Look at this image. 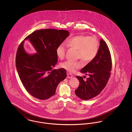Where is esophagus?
Segmentation results:
<instances>
[{"label": "esophagus", "mask_w": 132, "mask_h": 132, "mask_svg": "<svg viewBox=\"0 0 132 132\" xmlns=\"http://www.w3.org/2000/svg\"><path fill=\"white\" fill-rule=\"evenodd\" d=\"M73 77V75L71 74V73H67V78H72Z\"/></svg>", "instance_id": "1"}]
</instances>
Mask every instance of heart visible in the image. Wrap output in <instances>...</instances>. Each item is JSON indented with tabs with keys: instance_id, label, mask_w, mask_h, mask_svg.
I'll return each mask as SVG.
<instances>
[{
	"instance_id": "heart-1",
	"label": "heart",
	"mask_w": 132,
	"mask_h": 132,
	"mask_svg": "<svg viewBox=\"0 0 132 132\" xmlns=\"http://www.w3.org/2000/svg\"><path fill=\"white\" fill-rule=\"evenodd\" d=\"M66 45L61 44L56 49L57 57L63 59L65 56L67 47L77 50V58L81 59L84 63H88L96 56L100 44L97 38L93 36L77 35L68 38L65 42ZM82 66L80 61H66L61 64V67L70 72H73Z\"/></svg>"
}]
</instances>
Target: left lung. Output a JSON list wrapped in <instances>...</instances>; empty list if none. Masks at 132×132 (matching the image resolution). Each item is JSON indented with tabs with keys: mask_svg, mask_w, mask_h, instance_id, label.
Returning <instances> with one entry per match:
<instances>
[{
	"mask_svg": "<svg viewBox=\"0 0 132 132\" xmlns=\"http://www.w3.org/2000/svg\"><path fill=\"white\" fill-rule=\"evenodd\" d=\"M112 60L105 42L101 39L97 54L91 62L80 71L89 77L86 81L77 76L80 84L75 91L78 97L84 101L92 99L100 94L105 87L111 75Z\"/></svg>",
	"mask_w": 132,
	"mask_h": 132,
	"instance_id": "obj_1",
	"label": "left lung"
}]
</instances>
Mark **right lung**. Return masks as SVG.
Segmentation results:
<instances>
[{"instance_id": "add662e5", "label": "right lung", "mask_w": 132, "mask_h": 132, "mask_svg": "<svg viewBox=\"0 0 132 132\" xmlns=\"http://www.w3.org/2000/svg\"><path fill=\"white\" fill-rule=\"evenodd\" d=\"M64 30L46 29L34 31L25 38L29 39L38 53L27 54L24 41L19 45L16 56V66L20 79L26 90L41 100L55 94L59 82L67 76L65 69L52 70L58 61L56 49L69 35Z\"/></svg>"}]
</instances>
